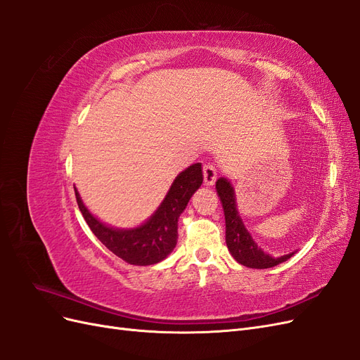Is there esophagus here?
<instances>
[{
  "instance_id": "1",
  "label": "esophagus",
  "mask_w": 360,
  "mask_h": 360,
  "mask_svg": "<svg viewBox=\"0 0 360 360\" xmlns=\"http://www.w3.org/2000/svg\"><path fill=\"white\" fill-rule=\"evenodd\" d=\"M202 176H204L205 186H212V184H214V181L217 179V169L213 165H204Z\"/></svg>"
}]
</instances>
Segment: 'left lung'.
Instances as JSON below:
<instances>
[{
  "mask_svg": "<svg viewBox=\"0 0 360 360\" xmlns=\"http://www.w3.org/2000/svg\"><path fill=\"white\" fill-rule=\"evenodd\" d=\"M216 192L219 195L222 202V209L225 214V240L226 246L230 249L231 255L237 263H240L250 269H269L275 267L287 261L292 254L274 258L269 254H264L263 249H259L252 237L245 228L242 217L238 216L236 205V195L231 188L230 181L226 179H219L216 181Z\"/></svg>",
  "mask_w": 360,
  "mask_h": 360,
  "instance_id": "obj_1",
  "label": "left lung"
}]
</instances>
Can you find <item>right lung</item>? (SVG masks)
Listing matches in <instances>:
<instances>
[{
  "label": "right lung",
  "mask_w": 360,
  "mask_h": 360,
  "mask_svg": "<svg viewBox=\"0 0 360 360\" xmlns=\"http://www.w3.org/2000/svg\"><path fill=\"white\" fill-rule=\"evenodd\" d=\"M201 163H193L174 180L165 200L150 216V219L132 230H117V228L106 226L86 210L76 189L75 195L90 230L112 254L129 264L150 266L165 259L176 248L179 217L186 209L193 192L201 186Z\"/></svg>",
  "instance_id": "add662e5"
}]
</instances>
